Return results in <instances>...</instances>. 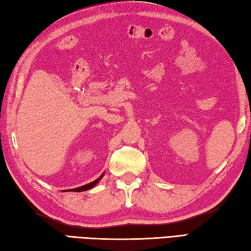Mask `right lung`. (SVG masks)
<instances>
[{
  "mask_svg": "<svg viewBox=\"0 0 251 251\" xmlns=\"http://www.w3.org/2000/svg\"><path fill=\"white\" fill-rule=\"evenodd\" d=\"M102 176H103V174L100 176L99 178L98 179H96V180H93V181H91L90 184H87V185H83V186H81V187H77V188H74V189H71V191H85V190H88V189H91L92 187H95V186L98 184V181H99L101 178H102ZM67 191V190H66Z\"/></svg>",
  "mask_w": 251,
  "mask_h": 251,
  "instance_id": "add662e5",
  "label": "right lung"
}]
</instances>
